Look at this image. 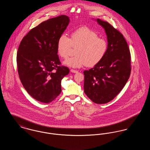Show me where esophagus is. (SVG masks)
I'll use <instances>...</instances> for the list:
<instances>
[{
  "mask_svg": "<svg viewBox=\"0 0 150 150\" xmlns=\"http://www.w3.org/2000/svg\"><path fill=\"white\" fill-rule=\"evenodd\" d=\"M70 71L71 72H73V73H77V72H78V71L74 70V69H71Z\"/></svg>",
  "mask_w": 150,
  "mask_h": 150,
  "instance_id": "34e87169",
  "label": "esophagus"
}]
</instances>
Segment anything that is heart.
Instances as JSON below:
<instances>
[{
  "instance_id": "b5f03b06",
  "label": "heart",
  "mask_w": 150,
  "mask_h": 150,
  "mask_svg": "<svg viewBox=\"0 0 150 150\" xmlns=\"http://www.w3.org/2000/svg\"><path fill=\"white\" fill-rule=\"evenodd\" d=\"M73 47H78L75 55L64 62V64L72 68H79L87 64L94 66L105 56L107 50L106 40L98 38L97 34L88 28L78 29L71 34L70 38L62 34L57 42V52L63 58H67Z\"/></svg>"
}]
</instances>
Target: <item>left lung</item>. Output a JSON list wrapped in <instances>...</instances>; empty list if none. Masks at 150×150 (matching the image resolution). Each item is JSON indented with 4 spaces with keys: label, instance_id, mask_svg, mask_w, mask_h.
I'll return each mask as SVG.
<instances>
[{
    "label": "left lung",
    "instance_id": "obj_1",
    "mask_svg": "<svg viewBox=\"0 0 150 150\" xmlns=\"http://www.w3.org/2000/svg\"><path fill=\"white\" fill-rule=\"evenodd\" d=\"M96 21L105 29L107 50L103 59L84 71L86 95L97 104L106 103L120 93L129 78L131 65L128 44L121 33L107 22Z\"/></svg>",
    "mask_w": 150,
    "mask_h": 150
}]
</instances>
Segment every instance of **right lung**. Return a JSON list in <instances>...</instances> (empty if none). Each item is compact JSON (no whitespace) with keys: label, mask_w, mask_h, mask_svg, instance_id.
<instances>
[{"label":"right lung","mask_w":150,"mask_h":150,"mask_svg":"<svg viewBox=\"0 0 150 150\" xmlns=\"http://www.w3.org/2000/svg\"><path fill=\"white\" fill-rule=\"evenodd\" d=\"M61 15L40 23L23 37L17 54L18 72L22 84L36 100L48 103L61 92V80L69 68L59 66L57 42L69 24Z\"/></svg>","instance_id":"obj_1"}]
</instances>
